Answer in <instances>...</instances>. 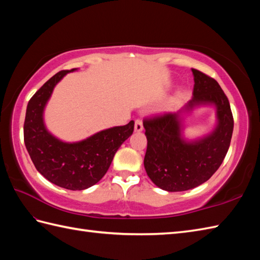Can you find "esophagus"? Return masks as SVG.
Masks as SVG:
<instances>
[{"instance_id": "esophagus-1", "label": "esophagus", "mask_w": 260, "mask_h": 260, "mask_svg": "<svg viewBox=\"0 0 260 260\" xmlns=\"http://www.w3.org/2000/svg\"><path fill=\"white\" fill-rule=\"evenodd\" d=\"M134 129H135V132H137V133H140V132L143 131V121L141 119H136L135 120Z\"/></svg>"}]
</instances>
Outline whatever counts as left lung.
Masks as SVG:
<instances>
[{
  "instance_id": "8db88e82",
  "label": "left lung",
  "mask_w": 260,
  "mask_h": 260,
  "mask_svg": "<svg viewBox=\"0 0 260 260\" xmlns=\"http://www.w3.org/2000/svg\"><path fill=\"white\" fill-rule=\"evenodd\" d=\"M193 97L179 112L143 123L147 139L144 168L148 178L168 192L191 190L214 174L227 154L234 131V118L227 96L213 78L192 69ZM200 107H213L216 125L196 139L184 135V120Z\"/></svg>"
}]
</instances>
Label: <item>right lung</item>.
Masks as SVG:
<instances>
[{"mask_svg": "<svg viewBox=\"0 0 260 260\" xmlns=\"http://www.w3.org/2000/svg\"><path fill=\"white\" fill-rule=\"evenodd\" d=\"M78 69L63 70L49 79L26 107L24 143L36 169L51 183L67 190H85L106 174L120 145L133 134L134 121L99 131L85 140L64 142L47 128L45 110L54 87Z\"/></svg>", "mask_w": 260, "mask_h": 260, "instance_id": "obj_1", "label": "right lung"}]
</instances>
